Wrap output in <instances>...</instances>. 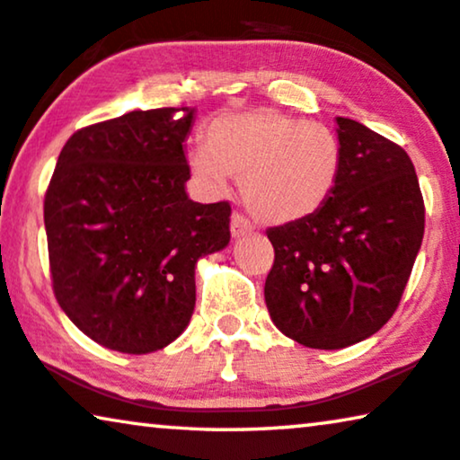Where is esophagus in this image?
<instances>
[{"mask_svg":"<svg viewBox=\"0 0 460 460\" xmlns=\"http://www.w3.org/2000/svg\"><path fill=\"white\" fill-rule=\"evenodd\" d=\"M250 233H252V223L248 221V218L242 215L231 217V235L233 237H243V235H250Z\"/></svg>","mask_w":460,"mask_h":460,"instance_id":"obj_1","label":"esophagus"}]
</instances>
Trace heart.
Here are the masks:
<instances>
[{"mask_svg":"<svg viewBox=\"0 0 460 460\" xmlns=\"http://www.w3.org/2000/svg\"><path fill=\"white\" fill-rule=\"evenodd\" d=\"M206 187L223 191L242 177V196L264 225H289L319 212L338 185L341 146L332 128L273 108L217 116L206 144L190 150Z\"/></svg>","mask_w":460,"mask_h":460,"instance_id":"obj_1","label":"heart"}]
</instances>
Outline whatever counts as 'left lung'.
<instances>
[{
  "mask_svg": "<svg viewBox=\"0 0 460 460\" xmlns=\"http://www.w3.org/2000/svg\"><path fill=\"white\" fill-rule=\"evenodd\" d=\"M338 185L319 212L267 231L275 248L264 300L275 327L319 350L371 338L390 321L421 250L423 196L402 147L335 119Z\"/></svg>",
  "mask_w": 460,
  "mask_h": 460,
  "instance_id": "8db88e82",
  "label": "left lung"
}]
</instances>
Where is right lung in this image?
I'll return each mask as SVG.
<instances>
[{
    "label": "right lung",
    "mask_w": 460,
    "mask_h": 460,
    "mask_svg": "<svg viewBox=\"0 0 460 460\" xmlns=\"http://www.w3.org/2000/svg\"><path fill=\"white\" fill-rule=\"evenodd\" d=\"M196 108L133 110L76 131L45 193L60 308L110 350H163L190 325L199 258L229 245L231 206L187 196Z\"/></svg>",
    "instance_id": "right-lung-1"
}]
</instances>
